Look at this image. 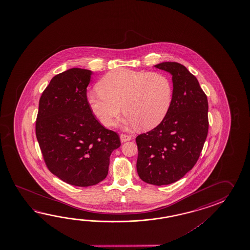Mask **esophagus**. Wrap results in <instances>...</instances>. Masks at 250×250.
<instances>
[{"label":"esophagus","mask_w":250,"mask_h":250,"mask_svg":"<svg viewBox=\"0 0 250 250\" xmlns=\"http://www.w3.org/2000/svg\"><path fill=\"white\" fill-rule=\"evenodd\" d=\"M130 139H131V136H129V135H127V134H122L121 135V141H122V143L129 141Z\"/></svg>","instance_id":"1"}]
</instances>
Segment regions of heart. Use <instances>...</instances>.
Here are the masks:
<instances>
[{
	"mask_svg": "<svg viewBox=\"0 0 250 250\" xmlns=\"http://www.w3.org/2000/svg\"><path fill=\"white\" fill-rule=\"evenodd\" d=\"M87 98L103 125H112L123 105L125 123L148 130L159 125L169 112L172 85L162 73L117 69L107 73Z\"/></svg>",
	"mask_w": 250,
	"mask_h": 250,
	"instance_id": "heart-1",
	"label": "heart"
}]
</instances>
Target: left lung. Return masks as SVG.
I'll list each match as a JSON object with an SVG mask.
<instances>
[{
    "instance_id": "8db88e82",
    "label": "left lung",
    "mask_w": 250,
    "mask_h": 250,
    "mask_svg": "<svg viewBox=\"0 0 250 250\" xmlns=\"http://www.w3.org/2000/svg\"><path fill=\"white\" fill-rule=\"evenodd\" d=\"M172 75V101L158 126L136 138L137 170L156 186L181 180L197 164L208 133V96L185 66L166 62L154 65Z\"/></svg>"
}]
</instances>
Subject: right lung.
Returning <instances> with one entry per match:
<instances>
[{"label": "right lung", "mask_w": 250, "mask_h": 250, "mask_svg": "<svg viewBox=\"0 0 250 250\" xmlns=\"http://www.w3.org/2000/svg\"><path fill=\"white\" fill-rule=\"evenodd\" d=\"M92 71L73 68L54 76L42 92L36 136L48 170L78 187L106 178L120 136L95 117L86 97Z\"/></svg>", "instance_id": "right-lung-1"}]
</instances>
